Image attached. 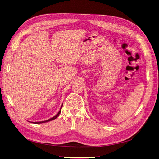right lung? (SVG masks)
Returning <instances> with one entry per match:
<instances>
[{
    "label": "right lung",
    "instance_id": "right-lung-1",
    "mask_svg": "<svg viewBox=\"0 0 159 159\" xmlns=\"http://www.w3.org/2000/svg\"><path fill=\"white\" fill-rule=\"evenodd\" d=\"M62 106H63V104H62V105H61V108H60V111H59L58 113H57V115H55L54 117H52V118H51V119H48V120H44V121H41V122H34V124H40V123H44V122H49V121H51V120H53L56 119L57 118V117L59 116V115L60 114L61 111V108H62Z\"/></svg>",
    "mask_w": 159,
    "mask_h": 159
}]
</instances>
